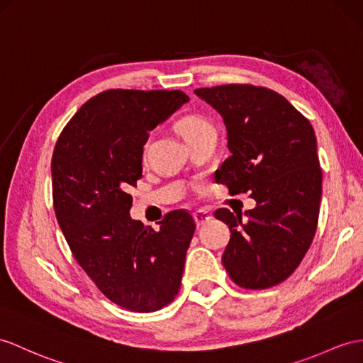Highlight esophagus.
I'll list each match as a JSON object with an SVG mask.
<instances>
[{
    "label": "esophagus",
    "mask_w": 363,
    "mask_h": 363,
    "mask_svg": "<svg viewBox=\"0 0 363 363\" xmlns=\"http://www.w3.org/2000/svg\"><path fill=\"white\" fill-rule=\"evenodd\" d=\"M194 218H196L197 225L201 226V225L208 223L212 217H211V214H209L208 211H205V209H197L196 212H194Z\"/></svg>",
    "instance_id": "34e87169"
}]
</instances>
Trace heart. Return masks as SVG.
Returning a JSON list of instances; mask_svg holds the SVG:
<instances>
[{"instance_id": "heart-1", "label": "heart", "mask_w": 363, "mask_h": 363, "mask_svg": "<svg viewBox=\"0 0 363 363\" xmlns=\"http://www.w3.org/2000/svg\"><path fill=\"white\" fill-rule=\"evenodd\" d=\"M208 128H211V125L205 118L200 117V115H186V117L180 118L179 123H177V129H179L180 135L186 143L192 138L199 137Z\"/></svg>"}]
</instances>
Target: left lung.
Returning a JSON list of instances; mask_svg holds the SVG:
<instances>
[{
    "instance_id": "obj_1",
    "label": "left lung",
    "mask_w": 363,
    "mask_h": 363,
    "mask_svg": "<svg viewBox=\"0 0 363 363\" xmlns=\"http://www.w3.org/2000/svg\"><path fill=\"white\" fill-rule=\"evenodd\" d=\"M226 126L231 151L216 182L231 196L250 192L257 206L242 214L214 212L231 238L222 263L235 285L267 289L286 280L303 260L319 222L322 169L311 123L285 96L254 84L194 91Z\"/></svg>"
}]
</instances>
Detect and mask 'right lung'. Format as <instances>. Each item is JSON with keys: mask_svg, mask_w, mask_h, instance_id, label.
<instances>
[{"mask_svg": "<svg viewBox=\"0 0 363 363\" xmlns=\"http://www.w3.org/2000/svg\"><path fill=\"white\" fill-rule=\"evenodd\" d=\"M189 99L182 91L108 89L74 115L52 155V197L79 267L111 302L152 313L179 294L196 222L171 211L152 229L129 217L149 130Z\"/></svg>", "mask_w": 363, "mask_h": 363, "instance_id": "obj_1", "label": "right lung"}]
</instances>
